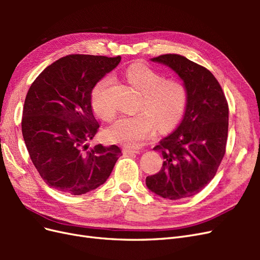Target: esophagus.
<instances>
[{
	"label": "esophagus",
	"mask_w": 260,
	"mask_h": 260,
	"mask_svg": "<svg viewBox=\"0 0 260 260\" xmlns=\"http://www.w3.org/2000/svg\"><path fill=\"white\" fill-rule=\"evenodd\" d=\"M122 152L125 155H132V154H139L140 153L139 149H135V148H131V147H123Z\"/></svg>",
	"instance_id": "1"
}]
</instances>
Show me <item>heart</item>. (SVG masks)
<instances>
[{"instance_id":"1","label":"heart","mask_w":260,"mask_h":260,"mask_svg":"<svg viewBox=\"0 0 260 260\" xmlns=\"http://www.w3.org/2000/svg\"><path fill=\"white\" fill-rule=\"evenodd\" d=\"M125 78L142 93L141 112L119 118L106 130V138L113 143L138 147L152 137L157 123L160 131H168L179 123L186 107L187 89L181 80L165 79L162 74L141 62L131 65ZM113 82L112 76L102 78L91 93L94 113L106 121L116 116V109L109 101Z\"/></svg>"}]
</instances>
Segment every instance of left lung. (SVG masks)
Returning a JSON list of instances; mask_svg holds the SVG:
<instances>
[{
	"label": "left lung",
	"instance_id": "left-lung-1",
	"mask_svg": "<svg viewBox=\"0 0 260 260\" xmlns=\"http://www.w3.org/2000/svg\"><path fill=\"white\" fill-rule=\"evenodd\" d=\"M151 60L180 77L187 89V103L178 128L153 148L165 160L159 172L146 177V186L164 199L190 198L210 182L223 158L229 106L221 86L205 67L178 54Z\"/></svg>",
	"mask_w": 260,
	"mask_h": 260
}]
</instances>
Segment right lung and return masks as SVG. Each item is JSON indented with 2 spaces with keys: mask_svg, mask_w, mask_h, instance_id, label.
Returning <instances> with one entry per match:
<instances>
[{
  "mask_svg": "<svg viewBox=\"0 0 260 260\" xmlns=\"http://www.w3.org/2000/svg\"><path fill=\"white\" fill-rule=\"evenodd\" d=\"M120 60L67 55L46 67L29 88L22 137L38 172L55 190L72 195L95 190L121 155L117 145H88L100 128L92 112V90Z\"/></svg>",
  "mask_w": 260,
  "mask_h": 260,
  "instance_id": "add662e5",
  "label": "right lung"
}]
</instances>
